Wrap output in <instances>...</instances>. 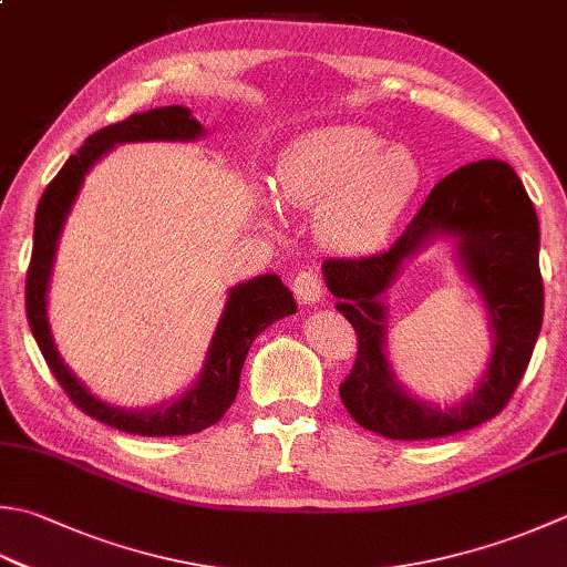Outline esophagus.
Returning <instances> with one entry per match:
<instances>
[{
	"mask_svg": "<svg viewBox=\"0 0 567 567\" xmlns=\"http://www.w3.org/2000/svg\"><path fill=\"white\" fill-rule=\"evenodd\" d=\"M292 290H295V297L299 299V305H305V307L319 305L321 297H324V285H321V277L312 270H299L292 280Z\"/></svg>",
	"mask_w": 567,
	"mask_h": 567,
	"instance_id": "1",
	"label": "esophagus"
}]
</instances>
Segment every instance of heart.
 Segmentation results:
<instances>
[{"label": "heart", "instance_id": "heart-1", "mask_svg": "<svg viewBox=\"0 0 567 567\" xmlns=\"http://www.w3.org/2000/svg\"><path fill=\"white\" fill-rule=\"evenodd\" d=\"M383 143L373 130L329 125L292 142L277 162V198L315 208L317 236L329 250H375L417 194V159L405 147Z\"/></svg>", "mask_w": 567, "mask_h": 567}]
</instances>
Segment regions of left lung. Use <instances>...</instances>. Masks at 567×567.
Returning a JSON list of instances; mask_svg holds the SVG:
<instances>
[{
  "instance_id": "8db88e82",
  "label": "left lung",
  "mask_w": 567,
  "mask_h": 567,
  "mask_svg": "<svg viewBox=\"0 0 567 567\" xmlns=\"http://www.w3.org/2000/svg\"><path fill=\"white\" fill-rule=\"evenodd\" d=\"M440 235L458 243L461 264L481 290L495 351L481 388L442 411L410 396L384 357V303L380 297L402 262ZM538 216L524 184L506 162L460 166L435 184L403 236L383 252L359 260H324L329 292L359 337L357 363L339 395L357 423L388 440H435L472 430L502 413L528 369L543 324Z\"/></svg>"
}]
</instances>
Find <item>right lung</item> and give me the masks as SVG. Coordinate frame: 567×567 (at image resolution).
<instances>
[{"instance_id": "1", "label": "right lung", "mask_w": 567, "mask_h": 567, "mask_svg": "<svg viewBox=\"0 0 567 567\" xmlns=\"http://www.w3.org/2000/svg\"><path fill=\"white\" fill-rule=\"evenodd\" d=\"M202 135V122L194 120L192 110L182 105L147 110V113L130 115L127 120L115 122V125L97 130L95 135L85 140L78 154L63 164V169L53 176V182L47 186L39 202L37 220H33V250L27 272V317L31 334L37 339L55 381L63 385L71 401L85 415L115 430L132 432V435H194V432H202L208 425H216L226 415L230 403L236 401L243 363H246L255 337L262 329H268L272 321L297 312L292 292L287 290L277 275H260L233 287L196 383L179 398L157 408L125 410L103 403L75 379L73 371L63 363L61 353L55 351L47 315V295L61 230L78 192H81L85 174L115 144L154 140L192 142Z\"/></svg>"}]
</instances>
